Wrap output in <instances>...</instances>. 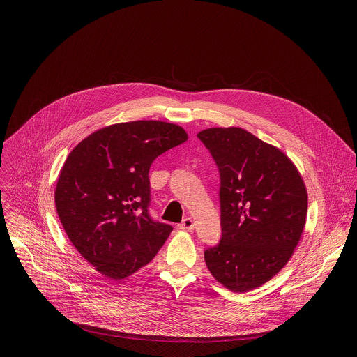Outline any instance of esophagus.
<instances>
[{"label": "esophagus", "mask_w": 357, "mask_h": 357, "mask_svg": "<svg viewBox=\"0 0 357 357\" xmlns=\"http://www.w3.org/2000/svg\"><path fill=\"white\" fill-rule=\"evenodd\" d=\"M193 227H195V222H193L190 218L183 219L182 223L179 225V229H181V230H185V231H190V230H193Z\"/></svg>", "instance_id": "1"}]
</instances>
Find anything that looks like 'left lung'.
I'll list each match as a JSON object with an SVG mask.
<instances>
[{
  "label": "left lung",
  "instance_id": "1",
  "mask_svg": "<svg viewBox=\"0 0 357 357\" xmlns=\"http://www.w3.org/2000/svg\"><path fill=\"white\" fill-rule=\"evenodd\" d=\"M197 137L220 172L222 238L205 261L223 287L248 292L289 261L307 222V186L287 154L243 128L213 127Z\"/></svg>",
  "mask_w": 357,
  "mask_h": 357
}]
</instances>
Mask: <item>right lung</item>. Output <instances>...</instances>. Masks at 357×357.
Listing matches in <instances>:
<instances>
[{
    "label": "right lung",
    "mask_w": 357,
    "mask_h": 357,
    "mask_svg": "<svg viewBox=\"0 0 357 357\" xmlns=\"http://www.w3.org/2000/svg\"><path fill=\"white\" fill-rule=\"evenodd\" d=\"M186 139L181 126L138 120L100 128L70 151L55 205L69 240L101 275L123 280L164 245L172 226L148 216V172L157 157Z\"/></svg>",
    "instance_id": "right-lung-1"
}]
</instances>
